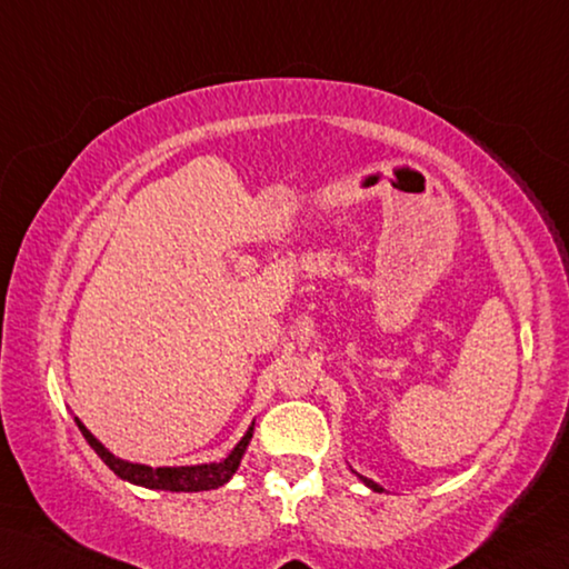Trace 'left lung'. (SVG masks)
I'll return each mask as SVG.
<instances>
[{
    "label": "left lung",
    "mask_w": 569,
    "mask_h": 569,
    "mask_svg": "<svg viewBox=\"0 0 569 569\" xmlns=\"http://www.w3.org/2000/svg\"><path fill=\"white\" fill-rule=\"evenodd\" d=\"M357 477H360V480L367 485V487H370V490H375V492H382V487L380 485H377V482H372V480H367V477H362V475H357Z\"/></svg>",
    "instance_id": "obj_1"
}]
</instances>
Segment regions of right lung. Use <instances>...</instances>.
Here are the masks:
<instances>
[{"label":"right lung","mask_w":569,"mask_h":569,"mask_svg":"<svg viewBox=\"0 0 569 569\" xmlns=\"http://www.w3.org/2000/svg\"><path fill=\"white\" fill-rule=\"evenodd\" d=\"M74 422L79 427V432L84 435V440L89 447L102 457V462L112 470L117 477L122 480L147 487V490H167V492H202V490H217L224 482L232 480V475L237 472L239 462H242V455L247 450L249 440H252L254 432V422L249 425V430L244 432L242 440L237 442V447L229 452L222 462H209V465H187V467H149V465H139V462H127L119 460L107 447L97 440V437L87 430V427L79 422V417H74Z\"/></svg>","instance_id":"add662e5"}]
</instances>
